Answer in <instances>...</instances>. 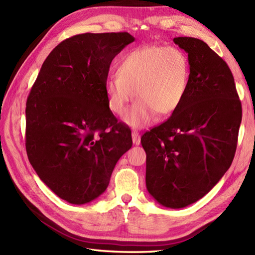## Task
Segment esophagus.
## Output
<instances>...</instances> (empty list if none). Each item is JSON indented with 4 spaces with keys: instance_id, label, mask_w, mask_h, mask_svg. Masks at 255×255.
I'll list each match as a JSON object with an SVG mask.
<instances>
[{
    "instance_id": "1",
    "label": "esophagus",
    "mask_w": 255,
    "mask_h": 255,
    "mask_svg": "<svg viewBox=\"0 0 255 255\" xmlns=\"http://www.w3.org/2000/svg\"><path fill=\"white\" fill-rule=\"evenodd\" d=\"M131 136H132V142H133V144L139 145L140 142H141V138H140V134L137 131H132Z\"/></svg>"
}]
</instances>
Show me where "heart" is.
<instances>
[{"mask_svg":"<svg viewBox=\"0 0 255 255\" xmlns=\"http://www.w3.org/2000/svg\"><path fill=\"white\" fill-rule=\"evenodd\" d=\"M115 74L104 85L108 108L122 116L134 96L137 101L124 122L143 128L156 114L167 117L180 108L188 86L189 64L185 53L177 48L142 46L119 59Z\"/></svg>","mask_w":255,"mask_h":255,"instance_id":"b5f03b06","label":"heart"}]
</instances>
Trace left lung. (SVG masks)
<instances>
[{"mask_svg": "<svg viewBox=\"0 0 255 255\" xmlns=\"http://www.w3.org/2000/svg\"><path fill=\"white\" fill-rule=\"evenodd\" d=\"M188 55L189 81L180 108L141 137L145 185L167 208L204 197L228 171L236 153L241 102L230 69L203 40L173 39Z\"/></svg>", "mask_w": 255, "mask_h": 255, "instance_id": "8db88e82", "label": "left lung"}]
</instances>
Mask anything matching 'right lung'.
Returning <instances> with one entry per match:
<instances>
[{"label":"right lung","instance_id":"add662e5","mask_svg":"<svg viewBox=\"0 0 255 255\" xmlns=\"http://www.w3.org/2000/svg\"><path fill=\"white\" fill-rule=\"evenodd\" d=\"M134 41L128 32L75 35L45 62L26 103V151L37 175L73 205L106 191L131 132L107 106L111 63Z\"/></svg>","mask_w":255,"mask_h":255}]
</instances>
